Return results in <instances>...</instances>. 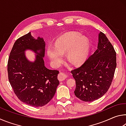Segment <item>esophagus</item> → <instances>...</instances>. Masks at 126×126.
I'll use <instances>...</instances> for the list:
<instances>
[{"label":"esophagus","mask_w":126,"mask_h":126,"mask_svg":"<svg viewBox=\"0 0 126 126\" xmlns=\"http://www.w3.org/2000/svg\"><path fill=\"white\" fill-rule=\"evenodd\" d=\"M58 79L60 81L64 80L65 79H66V78H67V76H66L64 73H60L58 74Z\"/></svg>","instance_id":"1"}]
</instances>
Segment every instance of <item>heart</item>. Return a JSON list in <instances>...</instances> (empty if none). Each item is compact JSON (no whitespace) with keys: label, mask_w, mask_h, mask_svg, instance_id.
Instances as JSON below:
<instances>
[{"label":"heart","mask_w":126,"mask_h":126,"mask_svg":"<svg viewBox=\"0 0 126 126\" xmlns=\"http://www.w3.org/2000/svg\"><path fill=\"white\" fill-rule=\"evenodd\" d=\"M89 42L86 37L76 33L68 34L57 40L54 47H49L47 53L53 65L58 67L63 60V54L66 53L68 60L75 65L84 61L89 53Z\"/></svg>","instance_id":"1"}]
</instances>
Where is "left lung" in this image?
<instances>
[{"mask_svg":"<svg viewBox=\"0 0 126 126\" xmlns=\"http://www.w3.org/2000/svg\"><path fill=\"white\" fill-rule=\"evenodd\" d=\"M116 65L113 47L101 32L97 50L81 67L71 71L76 80V96L84 102L102 97L111 84Z\"/></svg>","mask_w":126,"mask_h":126,"instance_id":"8db88e82","label":"left lung"}]
</instances>
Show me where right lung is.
<instances>
[{
    "label": "right lung",
    "mask_w": 126,
    "mask_h": 126,
    "mask_svg": "<svg viewBox=\"0 0 126 126\" xmlns=\"http://www.w3.org/2000/svg\"><path fill=\"white\" fill-rule=\"evenodd\" d=\"M45 44L43 38L36 39L29 32L14 43L8 62V78L15 94L23 103L36 107L47 104L59 84V72L44 65ZM28 50L36 54L33 61L25 55Z\"/></svg>",
    "instance_id": "right-lung-1"
}]
</instances>
